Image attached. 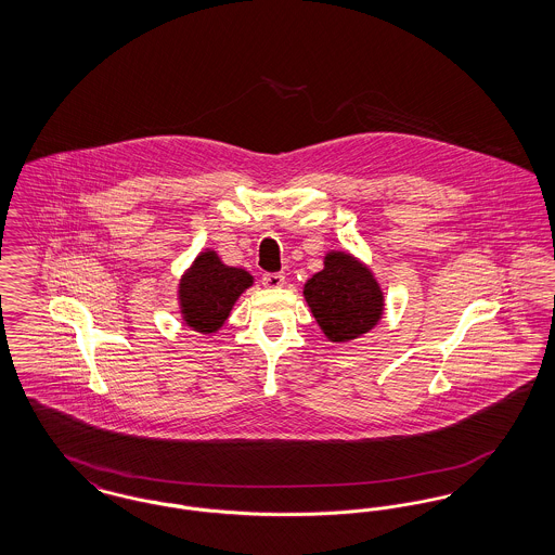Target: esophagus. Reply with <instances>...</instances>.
<instances>
[{
	"instance_id": "obj_1",
	"label": "esophagus",
	"mask_w": 555,
	"mask_h": 555,
	"mask_svg": "<svg viewBox=\"0 0 555 555\" xmlns=\"http://www.w3.org/2000/svg\"><path fill=\"white\" fill-rule=\"evenodd\" d=\"M262 285L272 287V289L283 287L285 285V274L283 272H266L264 276H262Z\"/></svg>"
}]
</instances>
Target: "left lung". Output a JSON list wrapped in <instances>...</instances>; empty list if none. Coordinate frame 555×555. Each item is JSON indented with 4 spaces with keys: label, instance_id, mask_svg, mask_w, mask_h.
<instances>
[{
    "label": "left lung",
    "instance_id": "8db88e82",
    "mask_svg": "<svg viewBox=\"0 0 555 555\" xmlns=\"http://www.w3.org/2000/svg\"><path fill=\"white\" fill-rule=\"evenodd\" d=\"M306 301L331 341L356 339L378 322L383 293L366 266L341 251L324 258V270L304 287Z\"/></svg>",
    "mask_w": 555,
    "mask_h": 555
}]
</instances>
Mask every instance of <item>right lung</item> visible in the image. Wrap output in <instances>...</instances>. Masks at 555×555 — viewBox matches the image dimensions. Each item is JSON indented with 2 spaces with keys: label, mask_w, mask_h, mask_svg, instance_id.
<instances>
[{
  "label": "right lung",
  "mask_w": 555,
  "mask_h": 555,
  "mask_svg": "<svg viewBox=\"0 0 555 555\" xmlns=\"http://www.w3.org/2000/svg\"><path fill=\"white\" fill-rule=\"evenodd\" d=\"M254 283L249 272L220 262L214 251L197 256L181 281L183 318L197 333H214L231 314L238 295Z\"/></svg>",
  "instance_id": "1"
}]
</instances>
